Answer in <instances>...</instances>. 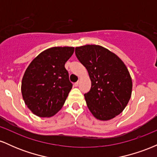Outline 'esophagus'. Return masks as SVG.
I'll return each instance as SVG.
<instances>
[{
  "label": "esophagus",
  "mask_w": 157,
  "mask_h": 157,
  "mask_svg": "<svg viewBox=\"0 0 157 157\" xmlns=\"http://www.w3.org/2000/svg\"><path fill=\"white\" fill-rule=\"evenodd\" d=\"M79 83H80V82H79V81H77V82H75V84H74V85H75V86H76V87H77V86H78V85H79Z\"/></svg>",
  "instance_id": "obj_1"
}]
</instances>
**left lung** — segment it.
<instances>
[{"mask_svg": "<svg viewBox=\"0 0 157 157\" xmlns=\"http://www.w3.org/2000/svg\"><path fill=\"white\" fill-rule=\"evenodd\" d=\"M75 54L91 81V89L84 94L89 111L102 121L114 118L125 109L132 92V80L125 63L99 45L76 47Z\"/></svg>", "mask_w": 157, "mask_h": 157, "instance_id": "1", "label": "left lung"}]
</instances>
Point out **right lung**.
<instances>
[{
    "mask_svg": "<svg viewBox=\"0 0 157 157\" xmlns=\"http://www.w3.org/2000/svg\"><path fill=\"white\" fill-rule=\"evenodd\" d=\"M75 48L55 46L39 54L23 75L21 93L28 109L40 117H51L63 106L72 88L65 63Z\"/></svg>",
    "mask_w": 157,
    "mask_h": 157,
    "instance_id": "1",
    "label": "right lung"
}]
</instances>
